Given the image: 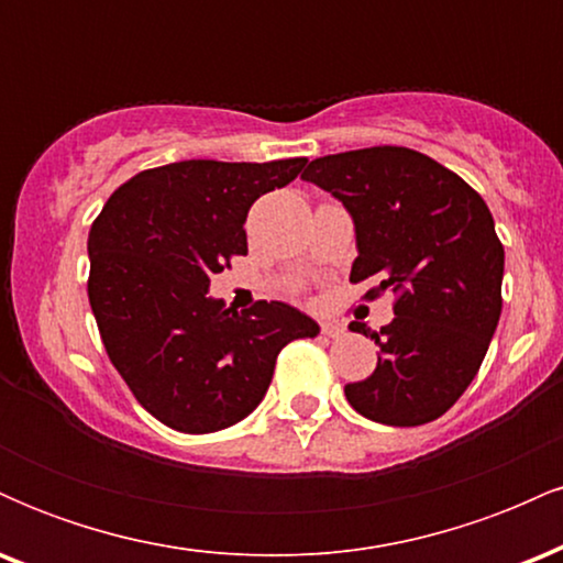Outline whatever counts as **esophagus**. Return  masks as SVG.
<instances>
[{"label": "esophagus", "instance_id": "obj_1", "mask_svg": "<svg viewBox=\"0 0 563 563\" xmlns=\"http://www.w3.org/2000/svg\"><path fill=\"white\" fill-rule=\"evenodd\" d=\"M320 331H322V335H328V339H339V335L346 333V328H344V322H339V320H325L320 325Z\"/></svg>", "mask_w": 563, "mask_h": 563}]
</instances>
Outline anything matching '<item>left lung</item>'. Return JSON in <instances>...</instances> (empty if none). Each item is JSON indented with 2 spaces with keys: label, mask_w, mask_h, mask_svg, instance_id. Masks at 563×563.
<instances>
[{
  "label": "left lung",
  "mask_w": 563,
  "mask_h": 563,
  "mask_svg": "<svg viewBox=\"0 0 563 563\" xmlns=\"http://www.w3.org/2000/svg\"><path fill=\"white\" fill-rule=\"evenodd\" d=\"M344 203L357 232L349 280L389 290L394 320L371 335L380 354L349 405L386 426L437 421L479 373L503 309V251L474 187L410 147L378 145L314 158L301 174Z\"/></svg>",
  "instance_id": "obj_1"
}]
</instances>
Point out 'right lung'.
I'll list each match as a JSON object with an SVG mask.
<instances>
[{
  "label": "right lung",
  "instance_id": "add662e5",
  "mask_svg": "<svg viewBox=\"0 0 563 563\" xmlns=\"http://www.w3.org/2000/svg\"><path fill=\"white\" fill-rule=\"evenodd\" d=\"M307 158L179 161L134 174L89 230L87 294L108 357L137 402L174 431L211 434L262 402L280 349L320 325L283 301L232 312L211 275L249 254L254 200Z\"/></svg>",
  "mask_w": 563,
  "mask_h": 563
}]
</instances>
